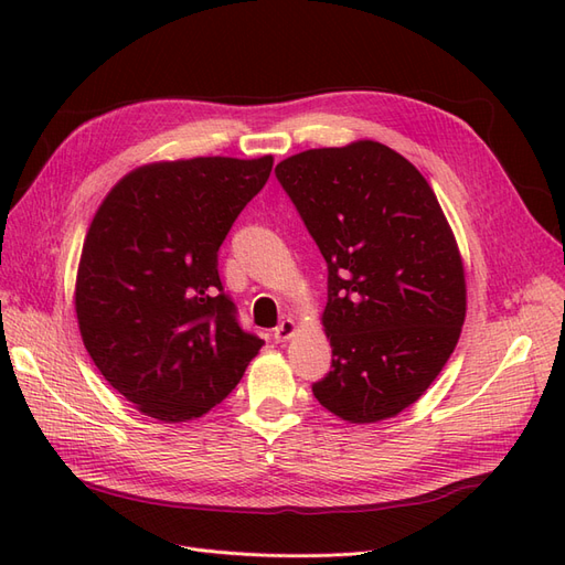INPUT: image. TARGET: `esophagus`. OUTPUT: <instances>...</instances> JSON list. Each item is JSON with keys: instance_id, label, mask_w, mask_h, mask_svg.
I'll list each match as a JSON object with an SVG mask.
<instances>
[{"instance_id": "34e87169", "label": "esophagus", "mask_w": 565, "mask_h": 565, "mask_svg": "<svg viewBox=\"0 0 565 565\" xmlns=\"http://www.w3.org/2000/svg\"><path fill=\"white\" fill-rule=\"evenodd\" d=\"M295 334H297V322L292 318H287L278 324L276 332H273V339H276L278 344H282V341H289Z\"/></svg>"}]
</instances>
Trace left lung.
I'll use <instances>...</instances> for the list:
<instances>
[{
	"instance_id": "8db88e82",
	"label": "left lung",
	"mask_w": 565,
	"mask_h": 565,
	"mask_svg": "<svg viewBox=\"0 0 565 565\" xmlns=\"http://www.w3.org/2000/svg\"><path fill=\"white\" fill-rule=\"evenodd\" d=\"M328 262L332 370L313 396L349 424L396 417L455 351L465 264L419 169L380 141L297 152L276 167Z\"/></svg>"
}]
</instances>
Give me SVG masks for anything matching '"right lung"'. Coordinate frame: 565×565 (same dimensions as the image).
I'll list each match as a JSON object with an SVG mask.
<instances>
[{
  "instance_id": "obj_1",
  "label": "right lung",
  "mask_w": 565,
  "mask_h": 565,
  "mask_svg": "<svg viewBox=\"0 0 565 565\" xmlns=\"http://www.w3.org/2000/svg\"><path fill=\"white\" fill-rule=\"evenodd\" d=\"M273 156L150 162L119 179L84 237L75 313L106 382L177 424L224 401L264 341L235 320L216 252Z\"/></svg>"
}]
</instances>
